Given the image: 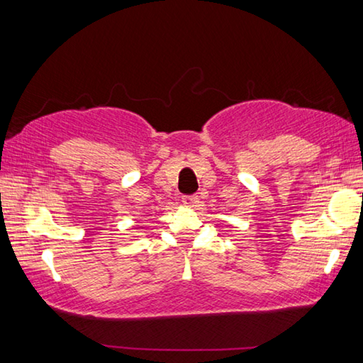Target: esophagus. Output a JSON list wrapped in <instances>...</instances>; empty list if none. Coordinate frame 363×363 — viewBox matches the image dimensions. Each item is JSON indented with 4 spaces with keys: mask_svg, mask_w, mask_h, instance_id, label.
I'll return each instance as SVG.
<instances>
[{
    "mask_svg": "<svg viewBox=\"0 0 363 363\" xmlns=\"http://www.w3.org/2000/svg\"><path fill=\"white\" fill-rule=\"evenodd\" d=\"M199 196L196 195H190V196H184L182 199V203L186 205V206H189V208H194L196 203H199Z\"/></svg>",
    "mask_w": 363,
    "mask_h": 363,
    "instance_id": "obj_1",
    "label": "esophagus"
}]
</instances>
